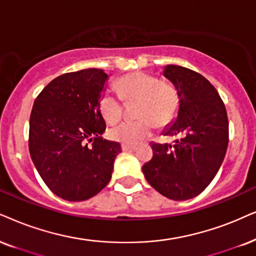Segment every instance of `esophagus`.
Masks as SVG:
<instances>
[{
	"label": "esophagus",
	"instance_id": "esophagus-1",
	"mask_svg": "<svg viewBox=\"0 0 256 256\" xmlns=\"http://www.w3.org/2000/svg\"><path fill=\"white\" fill-rule=\"evenodd\" d=\"M122 151H134L136 150L134 145H128V144H122Z\"/></svg>",
	"mask_w": 256,
	"mask_h": 256
}]
</instances>
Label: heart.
Wrapping results in <instances>:
<instances>
[{"label":"heart","instance_id":"obj_1","mask_svg":"<svg viewBox=\"0 0 256 256\" xmlns=\"http://www.w3.org/2000/svg\"><path fill=\"white\" fill-rule=\"evenodd\" d=\"M119 96L126 102H138L136 122H124L111 128L110 136L122 144L136 145L148 138L154 128H164L176 116L178 96L174 87L162 84L158 78L146 73H132L117 82ZM100 111L106 122H116L122 116V100L106 92L100 99Z\"/></svg>","mask_w":256,"mask_h":256}]
</instances>
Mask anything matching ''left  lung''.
Here are the masks:
<instances>
[{"instance_id":"8db88e82","label":"left lung","mask_w":256,"mask_h":256,"mask_svg":"<svg viewBox=\"0 0 256 256\" xmlns=\"http://www.w3.org/2000/svg\"><path fill=\"white\" fill-rule=\"evenodd\" d=\"M163 76L176 88V120L164 130L172 144L151 143L154 156L142 170L163 196L186 200L200 195L214 180L228 148L229 124L221 96L204 76L176 64Z\"/></svg>"}]
</instances>
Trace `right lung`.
I'll return each mask as SVG.
<instances>
[{"label": "right lung", "mask_w": 256, "mask_h": 256, "mask_svg": "<svg viewBox=\"0 0 256 256\" xmlns=\"http://www.w3.org/2000/svg\"><path fill=\"white\" fill-rule=\"evenodd\" d=\"M108 79L98 68L62 74L41 90L32 110V160L52 192L70 202L102 192L122 152L118 142L102 137L106 124L100 99Z\"/></svg>", "instance_id": "obj_1"}]
</instances>
